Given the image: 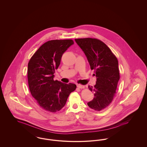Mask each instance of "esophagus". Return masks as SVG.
Here are the masks:
<instances>
[{"label": "esophagus", "mask_w": 147, "mask_h": 147, "mask_svg": "<svg viewBox=\"0 0 147 147\" xmlns=\"http://www.w3.org/2000/svg\"><path fill=\"white\" fill-rule=\"evenodd\" d=\"M77 87L79 88H85V86L84 85H80V84H78Z\"/></svg>", "instance_id": "1"}]
</instances>
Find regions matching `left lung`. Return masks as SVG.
Here are the masks:
<instances>
[{"instance_id": "8db88e82", "label": "left lung", "mask_w": 147, "mask_h": 147, "mask_svg": "<svg viewBox=\"0 0 147 147\" xmlns=\"http://www.w3.org/2000/svg\"><path fill=\"white\" fill-rule=\"evenodd\" d=\"M75 41L84 51L96 77L94 87L88 86L95 94L93 100L88 105L95 110L100 111L108 107L115 95L120 79L117 58L99 39L85 38L75 39Z\"/></svg>"}]
</instances>
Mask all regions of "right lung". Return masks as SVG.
<instances>
[{"label": "right lung", "instance_id": "obj_1", "mask_svg": "<svg viewBox=\"0 0 147 147\" xmlns=\"http://www.w3.org/2000/svg\"><path fill=\"white\" fill-rule=\"evenodd\" d=\"M74 43L72 39L47 41L28 62L27 76L30 93L39 107L47 111H59L65 105L69 95L76 88L74 84L53 80L62 55Z\"/></svg>", "mask_w": 147, "mask_h": 147}]
</instances>
